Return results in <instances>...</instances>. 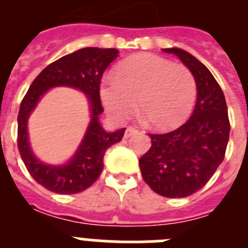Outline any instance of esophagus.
<instances>
[{"mask_svg": "<svg viewBox=\"0 0 248 248\" xmlns=\"http://www.w3.org/2000/svg\"><path fill=\"white\" fill-rule=\"evenodd\" d=\"M137 133H138L137 129H135V128H131V126H129V128H126L125 133H124V138H126V139H128V138H130L131 135L137 134Z\"/></svg>", "mask_w": 248, "mask_h": 248, "instance_id": "1", "label": "esophagus"}]
</instances>
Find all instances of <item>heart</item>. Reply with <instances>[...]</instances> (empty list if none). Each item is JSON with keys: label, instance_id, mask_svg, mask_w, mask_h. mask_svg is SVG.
Masks as SVG:
<instances>
[{"label": "heart", "instance_id": "obj_1", "mask_svg": "<svg viewBox=\"0 0 248 248\" xmlns=\"http://www.w3.org/2000/svg\"><path fill=\"white\" fill-rule=\"evenodd\" d=\"M191 72L156 54H137L120 63L99 88L103 107L114 120L125 119L137 109L156 130L181 125L196 99Z\"/></svg>", "mask_w": 248, "mask_h": 248}]
</instances>
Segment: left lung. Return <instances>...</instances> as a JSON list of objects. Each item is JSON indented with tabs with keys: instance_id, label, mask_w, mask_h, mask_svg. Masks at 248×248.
<instances>
[{
	"instance_id": "1",
	"label": "left lung",
	"mask_w": 248,
	"mask_h": 248,
	"mask_svg": "<svg viewBox=\"0 0 248 248\" xmlns=\"http://www.w3.org/2000/svg\"><path fill=\"white\" fill-rule=\"evenodd\" d=\"M192 73L198 98L191 117L166 134H150L151 148L140 157L144 181L165 198H186L202 189L222 163L230 135L227 105L205 64L181 48H165Z\"/></svg>"
}]
</instances>
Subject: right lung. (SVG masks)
Instances as JSON below:
<instances>
[{"instance_id":"1","label":"right lung","mask_w":248,"mask_h":248,"mask_svg":"<svg viewBox=\"0 0 248 248\" xmlns=\"http://www.w3.org/2000/svg\"><path fill=\"white\" fill-rule=\"evenodd\" d=\"M115 48L85 47L50 63L31 84L19 107L18 150L28 172L49 191L72 195L84 191L103 171L105 151L122 140L125 128L108 131L100 115L99 85L108 65L119 56ZM67 86L82 91L90 107V123L75 154L63 164L45 163L34 154L29 141L28 119L38 103L52 88Z\"/></svg>"}]
</instances>
